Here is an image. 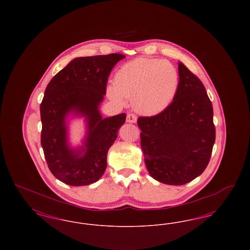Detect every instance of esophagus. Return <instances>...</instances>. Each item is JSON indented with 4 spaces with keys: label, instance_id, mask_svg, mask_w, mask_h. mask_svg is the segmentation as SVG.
<instances>
[{
    "label": "esophagus",
    "instance_id": "1",
    "mask_svg": "<svg viewBox=\"0 0 250 250\" xmlns=\"http://www.w3.org/2000/svg\"><path fill=\"white\" fill-rule=\"evenodd\" d=\"M126 122L127 123H131V124H134L137 122V116L133 113H128L127 116H126Z\"/></svg>",
    "mask_w": 250,
    "mask_h": 250
}]
</instances>
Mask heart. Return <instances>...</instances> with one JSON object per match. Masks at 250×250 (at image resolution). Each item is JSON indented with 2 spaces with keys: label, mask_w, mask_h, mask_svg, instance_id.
<instances>
[{
  "label": "heart",
  "mask_w": 250,
  "mask_h": 250,
  "mask_svg": "<svg viewBox=\"0 0 250 250\" xmlns=\"http://www.w3.org/2000/svg\"><path fill=\"white\" fill-rule=\"evenodd\" d=\"M107 87V97L123 105L132 99L133 107L143 115H156L168 107L178 92L175 66L161 59L137 58L122 65Z\"/></svg>",
  "instance_id": "1"
}]
</instances>
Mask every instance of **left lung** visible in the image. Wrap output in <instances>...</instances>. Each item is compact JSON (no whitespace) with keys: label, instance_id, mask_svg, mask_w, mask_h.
<instances>
[{"label":"left lung","instance_id":"obj_1","mask_svg":"<svg viewBox=\"0 0 250 250\" xmlns=\"http://www.w3.org/2000/svg\"><path fill=\"white\" fill-rule=\"evenodd\" d=\"M178 72L172 103L159 114L138 119L146 167L155 180L170 186L200 176L215 141L213 106L203 84L181 62Z\"/></svg>","mask_w":250,"mask_h":250}]
</instances>
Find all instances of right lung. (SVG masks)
<instances>
[{
	"label": "right lung",
	"instance_id": "obj_1",
	"mask_svg": "<svg viewBox=\"0 0 250 250\" xmlns=\"http://www.w3.org/2000/svg\"><path fill=\"white\" fill-rule=\"evenodd\" d=\"M124 58L123 54L111 53L72 60L45 90L40 105L41 145L49 170L66 185L94 184L106 170L107 151L126 115L103 118L99 106L110 71ZM71 115L83 117L86 123L83 145L77 148L68 142L67 119Z\"/></svg>",
	"mask_w": 250,
	"mask_h": 250
}]
</instances>
